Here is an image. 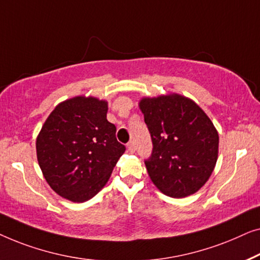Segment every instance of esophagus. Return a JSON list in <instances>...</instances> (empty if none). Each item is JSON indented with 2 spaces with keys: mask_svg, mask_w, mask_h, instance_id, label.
<instances>
[{
  "mask_svg": "<svg viewBox=\"0 0 260 260\" xmlns=\"http://www.w3.org/2000/svg\"><path fill=\"white\" fill-rule=\"evenodd\" d=\"M127 148H128V151L131 153H134L135 152V144H134V141H129L128 144H127Z\"/></svg>",
  "mask_w": 260,
  "mask_h": 260,
  "instance_id": "34e87169",
  "label": "esophagus"
}]
</instances>
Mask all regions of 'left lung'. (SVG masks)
I'll return each instance as SVG.
<instances>
[{"label": "left lung", "mask_w": 260, "mask_h": 260, "mask_svg": "<svg viewBox=\"0 0 260 260\" xmlns=\"http://www.w3.org/2000/svg\"><path fill=\"white\" fill-rule=\"evenodd\" d=\"M139 108L153 142L145 161L153 184L172 198L199 191L218 159L219 135L211 119L194 101L177 93L145 96Z\"/></svg>", "instance_id": "8db88e82"}]
</instances>
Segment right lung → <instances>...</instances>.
<instances>
[{"instance_id": "right-lung-1", "label": "right lung", "mask_w": 260, "mask_h": 260, "mask_svg": "<svg viewBox=\"0 0 260 260\" xmlns=\"http://www.w3.org/2000/svg\"><path fill=\"white\" fill-rule=\"evenodd\" d=\"M108 102L80 95L58 104L36 138V155L52 189L73 203L104 188L125 146L107 120Z\"/></svg>"}]
</instances>
